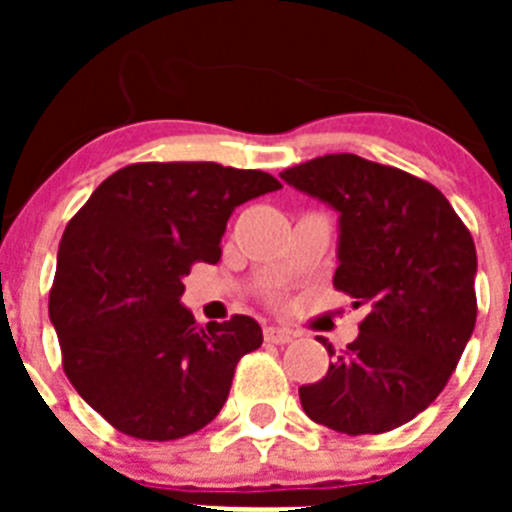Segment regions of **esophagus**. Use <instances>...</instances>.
<instances>
[{"label": "esophagus", "instance_id": "esophagus-1", "mask_svg": "<svg viewBox=\"0 0 512 512\" xmlns=\"http://www.w3.org/2000/svg\"><path fill=\"white\" fill-rule=\"evenodd\" d=\"M264 338L269 343H289L292 341V333L287 328H277V325H266Z\"/></svg>", "mask_w": 512, "mask_h": 512}]
</instances>
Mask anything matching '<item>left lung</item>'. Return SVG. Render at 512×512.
Wrapping results in <instances>:
<instances>
[{
	"instance_id": "left-lung-1",
	"label": "left lung",
	"mask_w": 512,
	"mask_h": 512,
	"mask_svg": "<svg viewBox=\"0 0 512 512\" xmlns=\"http://www.w3.org/2000/svg\"><path fill=\"white\" fill-rule=\"evenodd\" d=\"M282 179L341 212L333 287L366 307L359 338L300 387L302 410L346 436L400 428L441 395L477 323L472 233L431 182L354 153Z\"/></svg>"
}]
</instances>
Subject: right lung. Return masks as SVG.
Instances as JSON below:
<instances>
[{"instance_id":"1","label":"right lung","mask_w":512,"mask_h":512,"mask_svg":"<svg viewBox=\"0 0 512 512\" xmlns=\"http://www.w3.org/2000/svg\"><path fill=\"white\" fill-rule=\"evenodd\" d=\"M279 187L259 169L146 161L107 176L71 217L48 315L63 372L112 428L176 441L220 413L235 366L264 336L248 315L194 323L184 277L220 261L235 207Z\"/></svg>"}]
</instances>
